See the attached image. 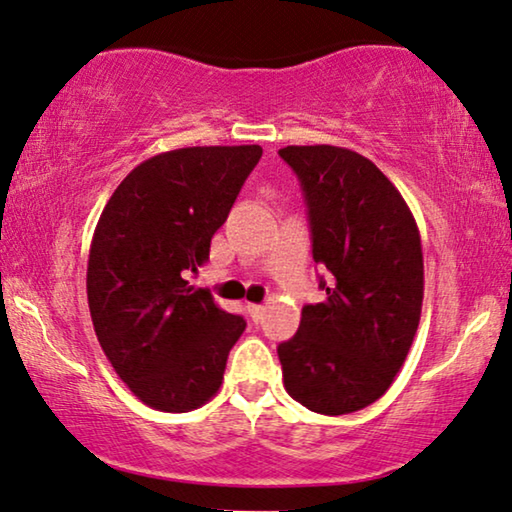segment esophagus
Segmentation results:
<instances>
[{
    "instance_id": "34e87169",
    "label": "esophagus",
    "mask_w": 512,
    "mask_h": 512,
    "mask_svg": "<svg viewBox=\"0 0 512 512\" xmlns=\"http://www.w3.org/2000/svg\"><path fill=\"white\" fill-rule=\"evenodd\" d=\"M263 310L265 307L263 305H247V312H249V317H251V321H261V317H263Z\"/></svg>"
}]
</instances>
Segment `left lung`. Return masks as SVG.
Masks as SVG:
<instances>
[{
    "mask_svg": "<svg viewBox=\"0 0 512 512\" xmlns=\"http://www.w3.org/2000/svg\"><path fill=\"white\" fill-rule=\"evenodd\" d=\"M303 186L324 303L305 305L277 347L284 387L307 410L349 415L391 387L424 300L422 240L398 188L342 146L279 149Z\"/></svg>",
    "mask_w": 512,
    "mask_h": 512,
    "instance_id": "obj_1",
    "label": "left lung"
}]
</instances>
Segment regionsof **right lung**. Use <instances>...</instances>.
Returning <instances> with one entry per match:
<instances>
[{
  "mask_svg": "<svg viewBox=\"0 0 512 512\" xmlns=\"http://www.w3.org/2000/svg\"><path fill=\"white\" fill-rule=\"evenodd\" d=\"M258 144L188 146L139 163L111 195L88 256V307L116 375L149 408L188 412L221 387L247 321L191 286Z\"/></svg>",
  "mask_w": 512,
  "mask_h": 512,
  "instance_id": "1",
  "label": "right lung"
}]
</instances>
